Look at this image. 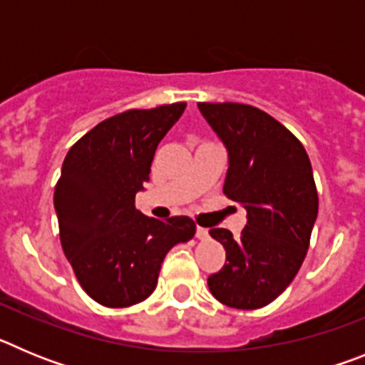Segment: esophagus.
<instances>
[{
	"instance_id": "1",
	"label": "esophagus",
	"mask_w": 365,
	"mask_h": 365,
	"mask_svg": "<svg viewBox=\"0 0 365 365\" xmlns=\"http://www.w3.org/2000/svg\"><path fill=\"white\" fill-rule=\"evenodd\" d=\"M195 235H197L199 240H208V228L197 227L195 228Z\"/></svg>"
}]
</instances>
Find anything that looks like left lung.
<instances>
[{
  "label": "left lung",
  "instance_id": "obj_1",
  "mask_svg": "<svg viewBox=\"0 0 365 365\" xmlns=\"http://www.w3.org/2000/svg\"><path fill=\"white\" fill-rule=\"evenodd\" d=\"M197 108L227 148L222 192L247 210L240 237L210 230L227 263L208 276V287L228 307H265L291 285L307 254L318 215L311 160L298 138L261 109L235 102Z\"/></svg>",
  "mask_w": 365,
  "mask_h": 365
}]
</instances>
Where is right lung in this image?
Listing matches in <instances>:
<instances>
[{
    "label": "right lung",
    "instance_id": "1",
    "mask_svg": "<svg viewBox=\"0 0 365 365\" xmlns=\"http://www.w3.org/2000/svg\"><path fill=\"white\" fill-rule=\"evenodd\" d=\"M185 108L177 102L118 113L66 155L54 188L60 241L78 283L100 305L144 302L157 287L168 250L195 234L186 215L159 221L135 208L155 150Z\"/></svg>",
    "mask_w": 365,
    "mask_h": 365
}]
</instances>
